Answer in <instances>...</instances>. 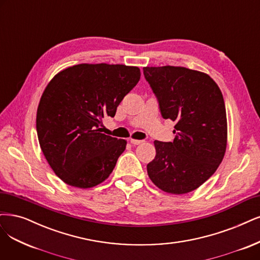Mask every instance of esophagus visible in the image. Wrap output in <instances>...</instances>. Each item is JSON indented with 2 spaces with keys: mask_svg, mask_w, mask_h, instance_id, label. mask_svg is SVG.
Instances as JSON below:
<instances>
[{
  "mask_svg": "<svg viewBox=\"0 0 260 260\" xmlns=\"http://www.w3.org/2000/svg\"><path fill=\"white\" fill-rule=\"evenodd\" d=\"M144 141L143 140H134V139H130V143L131 144H133V145H139V144H141V143H143Z\"/></svg>",
  "mask_w": 260,
  "mask_h": 260,
  "instance_id": "esophagus-1",
  "label": "esophagus"
}]
</instances>
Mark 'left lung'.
Instances as JSON below:
<instances>
[{"instance_id":"left-lung-1","label":"left lung","mask_w":260,"mask_h":260,"mask_svg":"<svg viewBox=\"0 0 260 260\" xmlns=\"http://www.w3.org/2000/svg\"><path fill=\"white\" fill-rule=\"evenodd\" d=\"M143 73L161 116L176 122L173 142H154L156 156L147 165L148 176L166 192H190L209 180L225 155L221 91L209 75L182 67H146Z\"/></svg>"}]
</instances>
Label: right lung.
<instances>
[{
	"label": "right lung",
	"instance_id": "right-lung-1",
	"mask_svg": "<svg viewBox=\"0 0 260 260\" xmlns=\"http://www.w3.org/2000/svg\"><path fill=\"white\" fill-rule=\"evenodd\" d=\"M140 69L122 64H77L61 71L45 89L37 114L43 154L64 183L90 188L105 181L126 141L101 133L105 117L140 80Z\"/></svg>",
	"mask_w": 260,
	"mask_h": 260
}]
</instances>
